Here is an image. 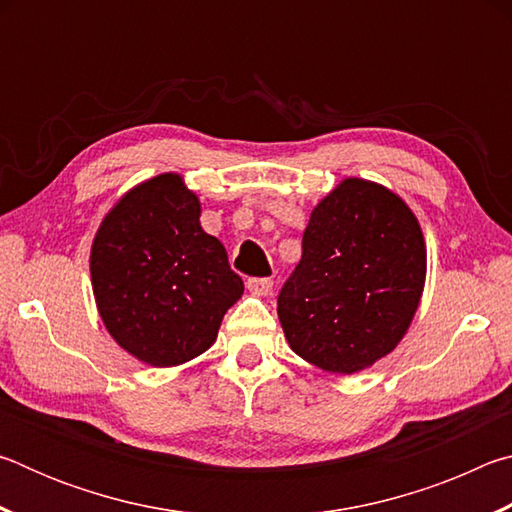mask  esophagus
I'll use <instances>...</instances> for the list:
<instances>
[{
  "label": "esophagus",
  "instance_id": "1",
  "mask_svg": "<svg viewBox=\"0 0 512 512\" xmlns=\"http://www.w3.org/2000/svg\"><path fill=\"white\" fill-rule=\"evenodd\" d=\"M246 287H248L250 293H253V296L264 298V296H268V293H271L273 280H271V277H250V280L246 282Z\"/></svg>",
  "mask_w": 512,
  "mask_h": 512
}]
</instances>
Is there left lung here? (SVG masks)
Returning a JSON list of instances; mask_svg holds the SVG:
<instances>
[{"label":"left lung","mask_w":512,"mask_h":512,"mask_svg":"<svg viewBox=\"0 0 512 512\" xmlns=\"http://www.w3.org/2000/svg\"><path fill=\"white\" fill-rule=\"evenodd\" d=\"M424 277L427 246L411 207L384 185L345 178L311 210L277 316L298 357L354 375L404 339Z\"/></svg>","instance_id":"1"}]
</instances>
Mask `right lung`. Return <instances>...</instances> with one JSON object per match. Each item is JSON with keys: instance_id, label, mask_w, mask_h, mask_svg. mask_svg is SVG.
I'll return each instance as SVG.
<instances>
[{"instance_id": "1", "label": "right lung", "mask_w": 512, "mask_h": 512, "mask_svg": "<svg viewBox=\"0 0 512 512\" xmlns=\"http://www.w3.org/2000/svg\"><path fill=\"white\" fill-rule=\"evenodd\" d=\"M90 275L108 334L155 368L203 354L244 293L223 244L201 228V201L180 173L135 185L103 216Z\"/></svg>"}]
</instances>
